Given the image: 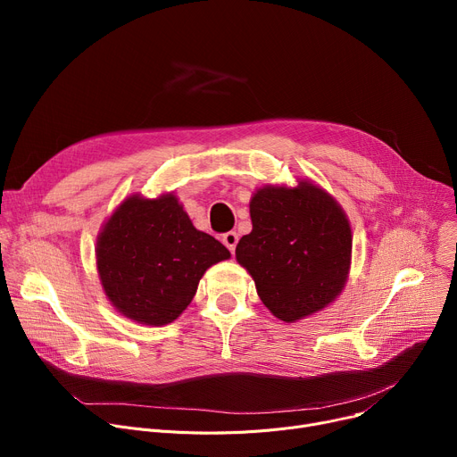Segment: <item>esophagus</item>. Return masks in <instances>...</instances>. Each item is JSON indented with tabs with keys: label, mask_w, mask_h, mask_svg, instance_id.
<instances>
[{
	"label": "esophagus",
	"mask_w": 457,
	"mask_h": 457,
	"mask_svg": "<svg viewBox=\"0 0 457 457\" xmlns=\"http://www.w3.org/2000/svg\"><path fill=\"white\" fill-rule=\"evenodd\" d=\"M222 243L226 245V248L233 253L235 248H237V243H238V235L235 231H228L222 235Z\"/></svg>",
	"instance_id": "34e87169"
}]
</instances>
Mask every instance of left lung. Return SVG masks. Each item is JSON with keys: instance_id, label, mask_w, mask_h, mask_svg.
<instances>
[{"instance_id": "1", "label": "left lung", "mask_w": 457, "mask_h": 457, "mask_svg": "<svg viewBox=\"0 0 457 457\" xmlns=\"http://www.w3.org/2000/svg\"><path fill=\"white\" fill-rule=\"evenodd\" d=\"M252 231L235 257L261 302L283 322H298L335 302L350 274L352 228L329 192L309 179L265 185L250 200Z\"/></svg>"}]
</instances>
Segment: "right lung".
Returning <instances> with one entry per match:
<instances>
[{
  "mask_svg": "<svg viewBox=\"0 0 457 457\" xmlns=\"http://www.w3.org/2000/svg\"><path fill=\"white\" fill-rule=\"evenodd\" d=\"M229 250L192 226L179 200L128 196L104 222L96 241V269L104 293L133 322H174L205 270L229 259Z\"/></svg>",
  "mask_w": 457,
  "mask_h": 457,
  "instance_id": "right-lung-1",
  "label": "right lung"
}]
</instances>
